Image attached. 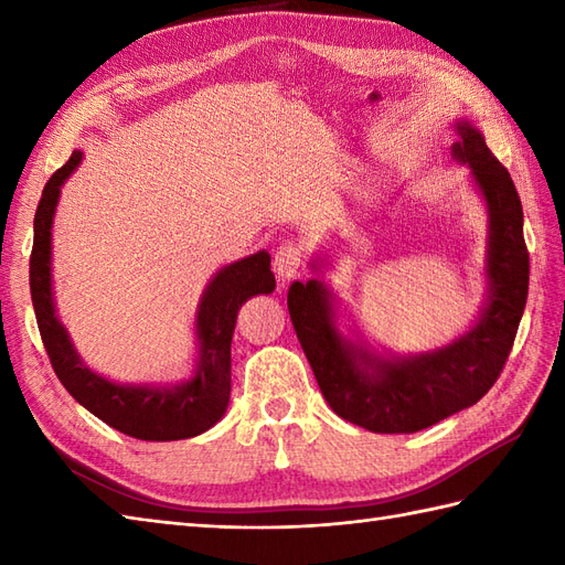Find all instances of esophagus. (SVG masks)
<instances>
[{"instance_id": "obj_1", "label": "esophagus", "mask_w": 565, "mask_h": 565, "mask_svg": "<svg viewBox=\"0 0 565 565\" xmlns=\"http://www.w3.org/2000/svg\"><path fill=\"white\" fill-rule=\"evenodd\" d=\"M301 267H303L301 247L294 243H286L276 249L274 271H276V279H279V284H289L294 276H298V271H301Z\"/></svg>"}]
</instances>
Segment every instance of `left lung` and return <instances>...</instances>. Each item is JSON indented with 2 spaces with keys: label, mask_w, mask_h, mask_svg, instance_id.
I'll use <instances>...</instances> for the list:
<instances>
[{
  "label": "left lung",
  "mask_w": 565,
  "mask_h": 565,
  "mask_svg": "<svg viewBox=\"0 0 565 565\" xmlns=\"http://www.w3.org/2000/svg\"><path fill=\"white\" fill-rule=\"evenodd\" d=\"M451 160L471 170L488 213L486 303L459 338L431 352H379L338 322V294L316 276L289 289V316L328 405L381 435H411L478 403L508 362L530 289L522 201L512 177L468 118L454 121ZM322 274L326 255L308 262Z\"/></svg>",
  "instance_id": "obj_1"
}]
</instances>
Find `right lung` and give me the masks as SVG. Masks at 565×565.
<instances>
[{
	"label": "right lung",
	"mask_w": 565,
	"mask_h": 565,
	"mask_svg": "<svg viewBox=\"0 0 565 565\" xmlns=\"http://www.w3.org/2000/svg\"><path fill=\"white\" fill-rule=\"evenodd\" d=\"M82 164V150L47 179L33 218L31 301L41 340L60 383L102 423L146 441H174L211 429L231 401V342L237 310L252 296L276 289L269 252H255L225 264L203 289L196 318V359L191 374L177 383H118L82 362L67 328L55 313L53 296V221L63 184Z\"/></svg>",
	"instance_id": "right-lung-1"
}]
</instances>
